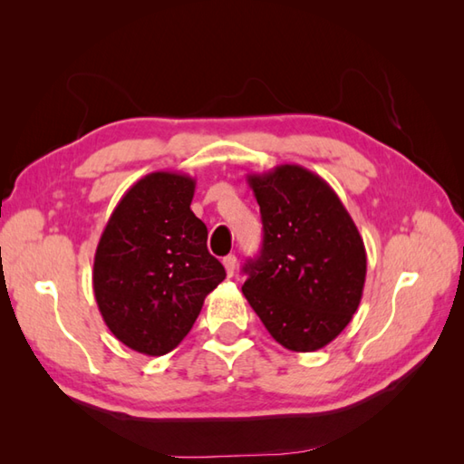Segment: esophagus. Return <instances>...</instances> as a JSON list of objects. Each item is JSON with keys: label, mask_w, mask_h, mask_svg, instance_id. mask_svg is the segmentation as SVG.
<instances>
[{"label": "esophagus", "mask_w": 464, "mask_h": 464, "mask_svg": "<svg viewBox=\"0 0 464 464\" xmlns=\"http://www.w3.org/2000/svg\"><path fill=\"white\" fill-rule=\"evenodd\" d=\"M223 265H225L227 275H229V277H233L235 267H237V257H235V255H227V257H223Z\"/></svg>", "instance_id": "esophagus-1"}]
</instances>
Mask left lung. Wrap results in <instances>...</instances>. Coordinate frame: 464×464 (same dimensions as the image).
I'll return each instance as SVG.
<instances>
[{
    "instance_id": "8db88e82",
    "label": "left lung",
    "mask_w": 464,
    "mask_h": 464,
    "mask_svg": "<svg viewBox=\"0 0 464 464\" xmlns=\"http://www.w3.org/2000/svg\"><path fill=\"white\" fill-rule=\"evenodd\" d=\"M263 247L245 263L243 295L285 349H323L359 309L367 253L331 185L301 165L247 175Z\"/></svg>"
}]
</instances>
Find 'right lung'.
Wrapping results in <instances>:
<instances>
[{
	"label": "right lung",
	"instance_id": "1",
	"mask_svg": "<svg viewBox=\"0 0 464 464\" xmlns=\"http://www.w3.org/2000/svg\"><path fill=\"white\" fill-rule=\"evenodd\" d=\"M195 179L155 171L117 203L93 261V293L107 327L127 347L160 357L191 331L225 279L191 211Z\"/></svg>",
	"mask_w": 464,
	"mask_h": 464
}]
</instances>
